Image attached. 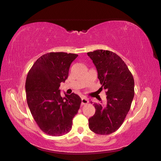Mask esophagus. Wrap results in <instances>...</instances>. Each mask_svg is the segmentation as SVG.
Segmentation results:
<instances>
[{"mask_svg": "<svg viewBox=\"0 0 161 161\" xmlns=\"http://www.w3.org/2000/svg\"><path fill=\"white\" fill-rule=\"evenodd\" d=\"M81 99H82V102H81V103H82V105L86 104L88 102L87 98H86V97H85V96H82Z\"/></svg>", "mask_w": 161, "mask_h": 161, "instance_id": "esophagus-1", "label": "esophagus"}]
</instances>
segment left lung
I'll return each instance as SVG.
<instances>
[{"label":"left lung","mask_w":161,"mask_h":161,"mask_svg":"<svg viewBox=\"0 0 161 161\" xmlns=\"http://www.w3.org/2000/svg\"><path fill=\"white\" fill-rule=\"evenodd\" d=\"M98 72L101 88L106 92V104H94L95 114L88 119L90 130L108 135L118 130L130 111L134 97V79L126 64L116 53L98 49L88 52Z\"/></svg>","instance_id":"obj_1"}]
</instances>
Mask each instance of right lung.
Segmentation results:
<instances>
[{
	"label": "right lung",
	"instance_id": "right-lung-1",
	"mask_svg": "<svg viewBox=\"0 0 161 161\" xmlns=\"http://www.w3.org/2000/svg\"><path fill=\"white\" fill-rule=\"evenodd\" d=\"M74 53L51 52L34 63L25 80L26 100L30 112L41 130L51 136H61L72 127L81 98L75 93L61 97V82L67 79Z\"/></svg>",
	"mask_w": 161,
	"mask_h": 161
}]
</instances>
